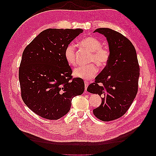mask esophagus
I'll return each instance as SVG.
<instances>
[{"label": "esophagus", "mask_w": 156, "mask_h": 156, "mask_svg": "<svg viewBox=\"0 0 156 156\" xmlns=\"http://www.w3.org/2000/svg\"><path fill=\"white\" fill-rule=\"evenodd\" d=\"M84 84H85V91L86 92L87 91V86H88V82L87 81H84Z\"/></svg>", "instance_id": "1"}]
</instances>
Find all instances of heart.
Returning <instances> with one entry per match:
<instances>
[{
	"label": "heart",
	"instance_id": "heart-1",
	"mask_svg": "<svg viewBox=\"0 0 156 156\" xmlns=\"http://www.w3.org/2000/svg\"><path fill=\"white\" fill-rule=\"evenodd\" d=\"M80 45L91 52L90 62H94L100 66H105L108 62L110 57L108 49L102 48L101 43L93 37H86L80 41ZM64 57L66 62L71 66L77 64L76 58V48L72 44H69L66 46L64 51ZM98 69L94 63L87 65L80 66L74 69L73 76L76 77L84 80H90L93 78Z\"/></svg>",
	"mask_w": 156,
	"mask_h": 156
}]
</instances>
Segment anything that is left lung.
I'll return each mask as SVG.
<instances>
[{"label":"left lung","mask_w":156,"mask_h":156,"mask_svg":"<svg viewBox=\"0 0 156 156\" xmlns=\"http://www.w3.org/2000/svg\"><path fill=\"white\" fill-rule=\"evenodd\" d=\"M94 32L107 38L110 57L87 91L102 96L94 115L101 121H110L122 117L131 105L138 92L140 67L135 48L126 37L108 28H97Z\"/></svg>","instance_id":"left-lung-1"}]
</instances>
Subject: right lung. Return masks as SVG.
<instances>
[{"label":"right lung","mask_w":156,"mask_h":156,"mask_svg":"<svg viewBox=\"0 0 156 156\" xmlns=\"http://www.w3.org/2000/svg\"><path fill=\"white\" fill-rule=\"evenodd\" d=\"M83 30L48 28L23 51L19 68L21 98L38 115L57 120L67 114L73 97L84 91V80L72 76L66 46Z\"/></svg>","instance_id":"1"}]
</instances>
